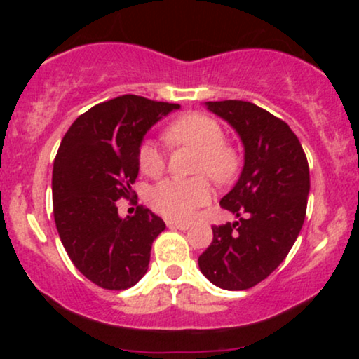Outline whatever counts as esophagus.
Returning <instances> with one entry per match:
<instances>
[{
  "mask_svg": "<svg viewBox=\"0 0 359 359\" xmlns=\"http://www.w3.org/2000/svg\"><path fill=\"white\" fill-rule=\"evenodd\" d=\"M167 226L170 229H180V231H187L191 228L189 222H179V221H167Z\"/></svg>",
  "mask_w": 359,
  "mask_h": 359,
  "instance_id": "1",
  "label": "esophagus"
}]
</instances>
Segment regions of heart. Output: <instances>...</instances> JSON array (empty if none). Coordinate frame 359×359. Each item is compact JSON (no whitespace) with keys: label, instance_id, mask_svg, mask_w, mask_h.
Here are the masks:
<instances>
[{"label":"heart","instance_id":"heart-1","mask_svg":"<svg viewBox=\"0 0 359 359\" xmlns=\"http://www.w3.org/2000/svg\"><path fill=\"white\" fill-rule=\"evenodd\" d=\"M170 147H191L199 151L197 174H208L216 182H229L240 168L236 148L224 142V131L216 119L201 113H187L170 123L163 131ZM140 170L148 177H158L165 168V154L156 143L145 142L138 150ZM211 184L205 177L167 179L150 192V204L156 212L170 219H189L197 208L211 199Z\"/></svg>","mask_w":359,"mask_h":359}]
</instances>
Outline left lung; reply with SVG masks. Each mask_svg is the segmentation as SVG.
<instances>
[{
    "mask_svg": "<svg viewBox=\"0 0 359 359\" xmlns=\"http://www.w3.org/2000/svg\"><path fill=\"white\" fill-rule=\"evenodd\" d=\"M245 147V165L221 208L238 221L212 226L199 257L204 277L224 290H246L265 280L294 246L311 189L307 156L285 121L248 101H209Z\"/></svg>",
    "mask_w": 359,
    "mask_h": 359,
    "instance_id": "8db88e82",
    "label": "left lung"
}]
</instances>
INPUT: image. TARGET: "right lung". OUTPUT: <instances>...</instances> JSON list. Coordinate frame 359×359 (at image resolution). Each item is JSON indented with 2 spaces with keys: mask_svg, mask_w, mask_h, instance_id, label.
I'll use <instances>...</instances> for the list:
<instances>
[{
  "mask_svg": "<svg viewBox=\"0 0 359 359\" xmlns=\"http://www.w3.org/2000/svg\"><path fill=\"white\" fill-rule=\"evenodd\" d=\"M179 108L125 94L93 106L62 138L52 172L53 219L74 266L97 287L125 290L147 273L165 222L143 205L119 217L116 201L135 194L147 131Z\"/></svg>",
  "mask_w": 359,
  "mask_h": 359,
  "instance_id": "add662e5",
  "label": "right lung"
}]
</instances>
